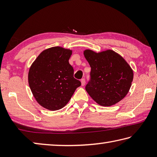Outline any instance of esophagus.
<instances>
[{"label":"esophagus","instance_id":"1","mask_svg":"<svg viewBox=\"0 0 157 157\" xmlns=\"http://www.w3.org/2000/svg\"><path fill=\"white\" fill-rule=\"evenodd\" d=\"M85 82H86V80H85L84 78H82L81 79V83H82V86H84L85 85Z\"/></svg>","mask_w":157,"mask_h":157}]
</instances>
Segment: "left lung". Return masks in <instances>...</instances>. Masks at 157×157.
<instances>
[{
    "label": "left lung",
    "mask_w": 157,
    "mask_h": 157,
    "mask_svg": "<svg viewBox=\"0 0 157 157\" xmlns=\"http://www.w3.org/2000/svg\"><path fill=\"white\" fill-rule=\"evenodd\" d=\"M91 66L86 91L98 105L109 107L125 97L133 81V71L121 55L113 50L96 53L86 50Z\"/></svg>",
    "instance_id": "8db88e82"
}]
</instances>
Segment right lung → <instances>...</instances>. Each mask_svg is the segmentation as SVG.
I'll use <instances>...</instances> for the list:
<instances>
[{
    "label": "right lung",
    "instance_id": "1",
    "mask_svg": "<svg viewBox=\"0 0 157 157\" xmlns=\"http://www.w3.org/2000/svg\"><path fill=\"white\" fill-rule=\"evenodd\" d=\"M72 51L61 47L44 50L32 64L28 73L29 86L37 102L47 109L63 108L81 82L74 78L68 62Z\"/></svg>",
    "mask_w": 157,
    "mask_h": 157
}]
</instances>
